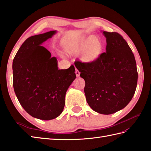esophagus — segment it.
Wrapping results in <instances>:
<instances>
[{
    "label": "esophagus",
    "mask_w": 151,
    "mask_h": 151,
    "mask_svg": "<svg viewBox=\"0 0 151 151\" xmlns=\"http://www.w3.org/2000/svg\"><path fill=\"white\" fill-rule=\"evenodd\" d=\"M76 72V74L77 77H79L80 76V72H79V70L77 69V68L76 69V72Z\"/></svg>",
    "instance_id": "1"
}]
</instances>
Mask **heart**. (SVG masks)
<instances>
[{
  "mask_svg": "<svg viewBox=\"0 0 151 151\" xmlns=\"http://www.w3.org/2000/svg\"><path fill=\"white\" fill-rule=\"evenodd\" d=\"M65 50L71 54H80L83 61L91 63L101 53L103 42L97 36H82L78 40L68 43Z\"/></svg>",
  "mask_w": 151,
  "mask_h": 151,
  "instance_id": "heart-1",
  "label": "heart"
}]
</instances>
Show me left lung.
I'll list each match as a JSON object with an SVG mask.
<instances>
[{
    "label": "left lung",
    "mask_w": 151,
    "mask_h": 151,
    "mask_svg": "<svg viewBox=\"0 0 151 151\" xmlns=\"http://www.w3.org/2000/svg\"><path fill=\"white\" fill-rule=\"evenodd\" d=\"M106 52L91 63H75L85 79L86 101L92 110L111 114L123 109L134 94L138 72L134 55L117 32H103Z\"/></svg>",
    "instance_id": "left-lung-1"
}]
</instances>
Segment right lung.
I'll use <instances>...</instances> for the list:
<instances>
[{"instance_id":"1","label":"right lung","mask_w":151,"mask_h":151,"mask_svg":"<svg viewBox=\"0 0 151 151\" xmlns=\"http://www.w3.org/2000/svg\"><path fill=\"white\" fill-rule=\"evenodd\" d=\"M56 33L30 37L22 43L13 61V85L21 106L33 118L50 120L62 113L65 95L76 78L71 65L59 70L58 61L41 46Z\"/></svg>"}]
</instances>
